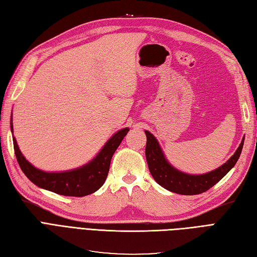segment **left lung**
I'll return each mask as SVG.
<instances>
[{
	"mask_svg": "<svg viewBox=\"0 0 257 257\" xmlns=\"http://www.w3.org/2000/svg\"><path fill=\"white\" fill-rule=\"evenodd\" d=\"M145 133L147 136L146 159L154 180L164 189L181 195H197L208 191L219 182L237 163L244 142L243 138L235 154L221 167L205 175L193 176L179 172L170 165L163 154L157 139L148 131H145Z\"/></svg>",
	"mask_w": 257,
	"mask_h": 257,
	"instance_id": "8db88e82",
	"label": "left lung"
}]
</instances>
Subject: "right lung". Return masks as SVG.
Segmentation results:
<instances>
[{"label": "right lung", "mask_w": 257, "mask_h": 257, "mask_svg": "<svg viewBox=\"0 0 257 257\" xmlns=\"http://www.w3.org/2000/svg\"><path fill=\"white\" fill-rule=\"evenodd\" d=\"M11 128L13 131L12 122ZM128 131L126 127L116 132L89 164L64 173H45L31 165L20 152L15 138H13L14 150L21 170L31 182L60 195L82 197L94 193L104 184L112 155Z\"/></svg>", "instance_id": "1"}]
</instances>
